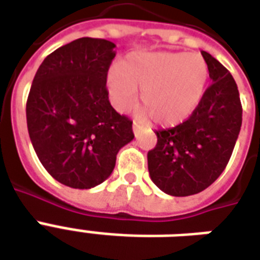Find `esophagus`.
Here are the masks:
<instances>
[{"mask_svg":"<svg viewBox=\"0 0 260 260\" xmlns=\"http://www.w3.org/2000/svg\"><path fill=\"white\" fill-rule=\"evenodd\" d=\"M132 129H134V134L138 135V132L141 131V124H139L138 121H134V124H132Z\"/></svg>","mask_w":260,"mask_h":260,"instance_id":"34e87169","label":"esophagus"}]
</instances>
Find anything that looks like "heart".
<instances>
[{"label":"heart","instance_id":"1","mask_svg":"<svg viewBox=\"0 0 260 260\" xmlns=\"http://www.w3.org/2000/svg\"><path fill=\"white\" fill-rule=\"evenodd\" d=\"M207 65L202 57L185 53H136L108 72L107 85L114 104L128 110L142 90V107L161 125L185 121L203 99Z\"/></svg>","mask_w":260,"mask_h":260}]
</instances>
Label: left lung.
Instances as JSON below:
<instances>
[{"instance_id": "1", "label": "left lung", "mask_w": 260, "mask_h": 260, "mask_svg": "<svg viewBox=\"0 0 260 260\" xmlns=\"http://www.w3.org/2000/svg\"><path fill=\"white\" fill-rule=\"evenodd\" d=\"M212 85L182 124L156 131L147 153L150 178L166 193L189 196L210 186L223 173L242 124L240 93L229 69L202 51Z\"/></svg>"}]
</instances>
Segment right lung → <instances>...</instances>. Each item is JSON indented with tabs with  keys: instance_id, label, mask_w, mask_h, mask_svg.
<instances>
[{
	"instance_id": "1",
	"label": "right lung",
	"mask_w": 260,
	"mask_h": 260,
	"mask_svg": "<svg viewBox=\"0 0 260 260\" xmlns=\"http://www.w3.org/2000/svg\"><path fill=\"white\" fill-rule=\"evenodd\" d=\"M115 44L82 37L46 57L31 83L26 121L37 157L53 178L89 189L113 173L119 149L134 139L132 121L108 100Z\"/></svg>"
}]
</instances>
